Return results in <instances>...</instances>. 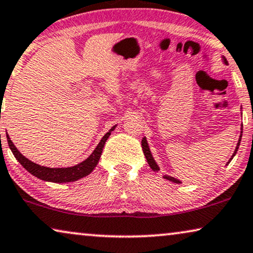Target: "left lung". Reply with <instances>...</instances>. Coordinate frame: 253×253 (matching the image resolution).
I'll list each match as a JSON object with an SVG mask.
<instances>
[{
  "label": "left lung",
  "mask_w": 253,
  "mask_h": 253,
  "mask_svg": "<svg viewBox=\"0 0 253 253\" xmlns=\"http://www.w3.org/2000/svg\"><path fill=\"white\" fill-rule=\"evenodd\" d=\"M223 62H225V64H228V63H227V60H226L225 57H223ZM242 126H243V125H242ZM241 133H242V131H241ZM241 137H242V134H241V136H240V140H238V143H237V145H236V149H235L234 154H233V156H232V158L229 159V162H232L233 157H234L235 155H236V152H237V150H238V147H240V143H241ZM142 149H143V154H144V156H145V158H147V162H148V164H149V166L151 167L152 170H155V172H158L159 167H158L157 164H156L154 157H152V155H151V152H150V149H149L148 142H147V140H145V137H143V140H142ZM229 162H228V163H229ZM164 177H165L166 180L172 181V182H174V183H181L179 180L175 179V177H173V176L164 175Z\"/></svg>",
  "instance_id": "obj_1"
}]
</instances>
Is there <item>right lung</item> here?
Segmentation results:
<instances>
[{
  "label": "right lung",
  "mask_w": 253,
  "mask_h": 253,
  "mask_svg": "<svg viewBox=\"0 0 253 253\" xmlns=\"http://www.w3.org/2000/svg\"><path fill=\"white\" fill-rule=\"evenodd\" d=\"M115 128L116 126H113L111 129L102 137V140L99 141L97 147L95 148V150L92 151V154L86 159V161L78 164L76 166L64 167V169H50V167L40 166L38 165V164L28 161L25 156L21 155L20 152L17 150V148L15 147V144L12 143V141L10 140L8 134H6V138H8V144L17 161L21 164V166H23L25 169L28 170L31 174H33L34 176H37L41 180L49 181V182H73V181H77L81 179V177H84L92 172V169H95L96 165L98 164L99 158H101L103 148H104L106 140H108L110 135H111V131L115 129Z\"/></svg>",
  "instance_id": "obj_1"
}]
</instances>
